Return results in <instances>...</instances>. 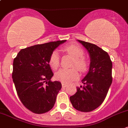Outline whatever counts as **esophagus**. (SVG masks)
<instances>
[{
	"label": "esophagus",
	"mask_w": 128,
	"mask_h": 128,
	"mask_svg": "<svg viewBox=\"0 0 128 128\" xmlns=\"http://www.w3.org/2000/svg\"><path fill=\"white\" fill-rule=\"evenodd\" d=\"M62 88H65V87L67 86V84L66 83H62Z\"/></svg>",
	"instance_id": "esophagus-1"
}]
</instances>
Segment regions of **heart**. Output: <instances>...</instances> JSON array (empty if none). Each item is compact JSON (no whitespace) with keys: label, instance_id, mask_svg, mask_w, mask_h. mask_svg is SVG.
Instances as JSON below:
<instances>
[{"label":"heart","instance_id":"1","mask_svg":"<svg viewBox=\"0 0 128 128\" xmlns=\"http://www.w3.org/2000/svg\"><path fill=\"white\" fill-rule=\"evenodd\" d=\"M64 50L73 57L72 66H76L81 72H85L88 70V62L84 58L83 49L78 45L71 44L64 47ZM49 64L53 70H57L60 65V57L57 51H54L49 58ZM76 68L70 69H61L55 75L56 80L62 83H71L79 78V73Z\"/></svg>","mask_w":128,"mask_h":128}]
</instances>
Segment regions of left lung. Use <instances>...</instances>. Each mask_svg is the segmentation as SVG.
Wrapping results in <instances>:
<instances>
[{
  "mask_svg": "<svg viewBox=\"0 0 128 128\" xmlns=\"http://www.w3.org/2000/svg\"><path fill=\"white\" fill-rule=\"evenodd\" d=\"M86 48L90 57L89 71L82 80L83 86L76 87L77 92L70 96L76 110L91 112L103 103L112 82V63L107 52L95 44L78 40Z\"/></svg>",
  "mask_w": 128,
  "mask_h": 128,
  "instance_id": "1",
  "label": "left lung"
}]
</instances>
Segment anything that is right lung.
<instances>
[{
  "label": "right lung",
  "instance_id": "obj_1",
  "mask_svg": "<svg viewBox=\"0 0 128 128\" xmlns=\"http://www.w3.org/2000/svg\"><path fill=\"white\" fill-rule=\"evenodd\" d=\"M66 40L38 44L22 48L13 61L12 80L18 95L26 108L35 114L53 108L62 88L59 82H51L49 65L52 52Z\"/></svg>",
  "mask_w": 128,
  "mask_h": 128
}]
</instances>
